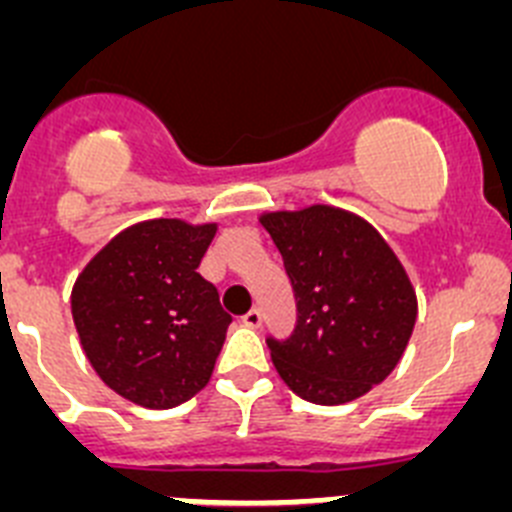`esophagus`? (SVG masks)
Masks as SVG:
<instances>
[{"label": "esophagus", "mask_w": 512, "mask_h": 512, "mask_svg": "<svg viewBox=\"0 0 512 512\" xmlns=\"http://www.w3.org/2000/svg\"><path fill=\"white\" fill-rule=\"evenodd\" d=\"M241 320H243V325H248V328H259L261 320L264 318H261V310H256V307H253V310H248Z\"/></svg>", "instance_id": "1"}]
</instances>
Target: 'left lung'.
<instances>
[{
    "label": "left lung",
    "instance_id": "obj_1",
    "mask_svg": "<svg viewBox=\"0 0 512 512\" xmlns=\"http://www.w3.org/2000/svg\"><path fill=\"white\" fill-rule=\"evenodd\" d=\"M295 289L297 325L266 338L289 390L315 405H343L384 382L418 318L408 274L382 235L354 212L312 205L264 212Z\"/></svg>",
    "mask_w": 512,
    "mask_h": 512
}]
</instances>
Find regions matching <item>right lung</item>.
Masks as SVG:
<instances>
[{
  "mask_svg": "<svg viewBox=\"0 0 512 512\" xmlns=\"http://www.w3.org/2000/svg\"><path fill=\"white\" fill-rule=\"evenodd\" d=\"M215 223H135L84 266L71 315L89 364L140 408L169 410L210 382L230 315L197 266Z\"/></svg>",
  "mask_w": 512,
  "mask_h": 512,
  "instance_id": "obj_1",
  "label": "right lung"
}]
</instances>
